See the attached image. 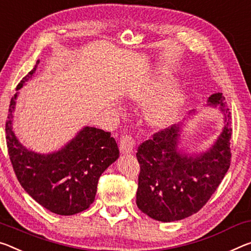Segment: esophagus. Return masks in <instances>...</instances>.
Returning a JSON list of instances; mask_svg holds the SVG:
<instances>
[{
    "instance_id": "obj_1",
    "label": "esophagus",
    "mask_w": 251,
    "mask_h": 251,
    "mask_svg": "<svg viewBox=\"0 0 251 251\" xmlns=\"http://www.w3.org/2000/svg\"><path fill=\"white\" fill-rule=\"evenodd\" d=\"M134 144L135 142L130 135H124L121 140V144H119V150L123 154H130L134 152Z\"/></svg>"
}]
</instances>
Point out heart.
<instances>
[{"instance_id":"obj_1","label":"heart","mask_w":251,"mask_h":251,"mask_svg":"<svg viewBox=\"0 0 251 251\" xmlns=\"http://www.w3.org/2000/svg\"><path fill=\"white\" fill-rule=\"evenodd\" d=\"M173 80L174 77L171 73L157 70L145 85L127 91V96L138 102L149 101L163 91L147 106L145 110L147 122L156 128H166L172 125L185 105L186 91L180 85L170 87ZM166 88L168 89L166 90Z\"/></svg>"}]
</instances>
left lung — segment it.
<instances>
[{
  "instance_id": "1",
  "label": "left lung",
  "mask_w": 251,
  "mask_h": 251,
  "mask_svg": "<svg viewBox=\"0 0 251 251\" xmlns=\"http://www.w3.org/2000/svg\"><path fill=\"white\" fill-rule=\"evenodd\" d=\"M224 116L220 134L204 151L185 146L184 129L201 110H191L178 124L154 134L140 145L141 165L136 204L154 220L172 222L197 213L211 198L230 166V111L221 93L213 94L203 106Z\"/></svg>"
}]
</instances>
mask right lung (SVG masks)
<instances>
[{"mask_svg": "<svg viewBox=\"0 0 251 251\" xmlns=\"http://www.w3.org/2000/svg\"><path fill=\"white\" fill-rule=\"evenodd\" d=\"M40 60L17 87L11 99L5 126L6 144L17 177L29 196L49 211L73 216L95 201L99 177L119 157L117 143L110 133L83 126L59 150L38 153L19 141L13 118L20 89L37 75Z\"/></svg>", "mask_w": 251, "mask_h": 251, "instance_id": "right-lung-1", "label": "right lung"}]
</instances>
